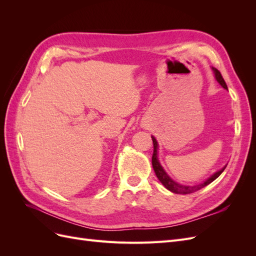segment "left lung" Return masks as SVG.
I'll use <instances>...</instances> for the list:
<instances>
[{
    "mask_svg": "<svg viewBox=\"0 0 256 256\" xmlns=\"http://www.w3.org/2000/svg\"><path fill=\"white\" fill-rule=\"evenodd\" d=\"M212 72L214 74V78H216V82H218L223 88L228 90V85H226V81H224V79L222 78V76H221V74H220L218 69H216V68L212 67ZM152 143H154V154H152V168H154V173H156V176L158 177V180H160V182L164 184L168 190H170L173 193H177V194H189V193H193V192H196L200 189L206 187L207 184H209L210 182H212L214 180H216V178H218L221 175V173L224 171V170H226V168L228 166V164L224 166L221 170H219V171H216L210 177L207 178L206 180H204L203 182H200L198 184H196V186L180 184L176 182L175 180H173L172 178L166 174V172L164 171V168H162V166L160 164V162L158 160V142L156 140V138H154V136H152Z\"/></svg>",
    "mask_w": 256,
    "mask_h": 256,
    "instance_id": "8db88e82",
    "label": "left lung"
}]
</instances>
